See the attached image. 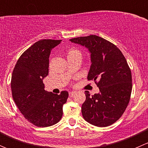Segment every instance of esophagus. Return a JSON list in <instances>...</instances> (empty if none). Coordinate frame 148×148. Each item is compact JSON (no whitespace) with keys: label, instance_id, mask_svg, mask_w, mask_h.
Returning <instances> with one entry per match:
<instances>
[{"label":"esophagus","instance_id":"esophagus-1","mask_svg":"<svg viewBox=\"0 0 148 148\" xmlns=\"http://www.w3.org/2000/svg\"><path fill=\"white\" fill-rule=\"evenodd\" d=\"M76 94L75 92H74V91H71V92H69V97H72L73 96H74V95Z\"/></svg>","mask_w":148,"mask_h":148}]
</instances>
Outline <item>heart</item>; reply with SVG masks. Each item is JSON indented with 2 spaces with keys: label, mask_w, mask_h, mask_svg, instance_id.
Returning <instances> with one entry per match:
<instances>
[{
  "label": "heart",
  "mask_w": 148,
  "mask_h": 148,
  "mask_svg": "<svg viewBox=\"0 0 148 148\" xmlns=\"http://www.w3.org/2000/svg\"><path fill=\"white\" fill-rule=\"evenodd\" d=\"M77 52H79V51H77V49H69V50L67 51V53H66L67 58L69 57V56H72L73 54L77 53Z\"/></svg>",
  "instance_id": "1"
}]
</instances>
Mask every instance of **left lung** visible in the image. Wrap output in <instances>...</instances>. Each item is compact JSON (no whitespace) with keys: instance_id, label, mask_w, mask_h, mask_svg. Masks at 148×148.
Instances as JSON below:
<instances>
[{"instance_id":"8db88e82","label":"left lung","mask_w":148,"mask_h":148,"mask_svg":"<svg viewBox=\"0 0 148 148\" xmlns=\"http://www.w3.org/2000/svg\"><path fill=\"white\" fill-rule=\"evenodd\" d=\"M69 41L88 49L91 66L87 79L94 80L99 89L93 96L85 91L84 119L97 127L112 125L126 110L132 92V74L125 56L115 45L96 35Z\"/></svg>"}]
</instances>
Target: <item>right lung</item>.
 Segmentation results:
<instances>
[{
  "instance_id": "add662e5",
  "label": "right lung",
  "mask_w": 148,
  "mask_h": 148,
  "mask_svg": "<svg viewBox=\"0 0 148 148\" xmlns=\"http://www.w3.org/2000/svg\"><path fill=\"white\" fill-rule=\"evenodd\" d=\"M61 40L43 39L20 56L11 77L12 95L16 106L28 122L38 127H49L62 119L63 105L69 93L60 95L45 90L43 79L49 74V56Z\"/></svg>"
}]
</instances>
